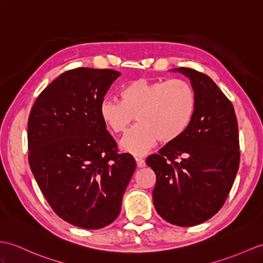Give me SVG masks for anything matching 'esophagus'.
I'll return each instance as SVG.
<instances>
[{
  "label": "esophagus",
  "mask_w": 263,
  "mask_h": 263,
  "mask_svg": "<svg viewBox=\"0 0 263 263\" xmlns=\"http://www.w3.org/2000/svg\"><path fill=\"white\" fill-rule=\"evenodd\" d=\"M136 163H137L138 167H144V166H145V161L140 157H136Z\"/></svg>",
  "instance_id": "34e87169"
}]
</instances>
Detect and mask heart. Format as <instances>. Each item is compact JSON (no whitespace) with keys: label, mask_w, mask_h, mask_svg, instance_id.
I'll return each instance as SVG.
<instances>
[{"label":"heart","mask_w":263,"mask_h":263,"mask_svg":"<svg viewBox=\"0 0 263 263\" xmlns=\"http://www.w3.org/2000/svg\"><path fill=\"white\" fill-rule=\"evenodd\" d=\"M121 101L106 99L100 116L108 129L123 134L135 118L134 126L121 140V147L143 155L156 145L180 138L193 119L196 106L194 89L183 79H137L120 91Z\"/></svg>","instance_id":"1"}]
</instances>
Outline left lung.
<instances>
[{
  "label": "left lung",
  "mask_w": 263,
  "mask_h": 263,
  "mask_svg": "<svg viewBox=\"0 0 263 263\" xmlns=\"http://www.w3.org/2000/svg\"><path fill=\"white\" fill-rule=\"evenodd\" d=\"M196 106L183 135L146 164L155 172L153 202L165 221L193 227L211 219L226 203L240 164L238 121L232 102L205 73L191 68Z\"/></svg>",
  "instance_id": "1"
}]
</instances>
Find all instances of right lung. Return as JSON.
I'll return each instance as SVG.
<instances>
[{
    "mask_svg": "<svg viewBox=\"0 0 263 263\" xmlns=\"http://www.w3.org/2000/svg\"><path fill=\"white\" fill-rule=\"evenodd\" d=\"M119 76L112 69L68 70L43 89L30 111L31 171L54 213L82 229L116 220L136 168L130 154L118 153L100 116Z\"/></svg>",
    "mask_w": 263,
    "mask_h": 263,
    "instance_id": "add662e5",
    "label": "right lung"
}]
</instances>
